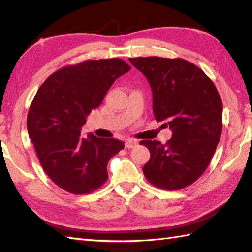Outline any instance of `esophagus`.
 <instances>
[{
    "label": "esophagus",
    "instance_id": "34e87169",
    "mask_svg": "<svg viewBox=\"0 0 252 252\" xmlns=\"http://www.w3.org/2000/svg\"><path fill=\"white\" fill-rule=\"evenodd\" d=\"M137 145V141L133 140V138H127L126 141V148H133Z\"/></svg>",
    "mask_w": 252,
    "mask_h": 252
}]
</instances>
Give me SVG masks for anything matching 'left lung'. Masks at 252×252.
Wrapping results in <instances>:
<instances>
[{"mask_svg":"<svg viewBox=\"0 0 252 252\" xmlns=\"http://www.w3.org/2000/svg\"><path fill=\"white\" fill-rule=\"evenodd\" d=\"M129 61L151 85L155 119L165 121L172 131L165 144L141 141L151 152L143 172L159 189H184L205 172L220 141V95L200 68L182 58L153 56Z\"/></svg>","mask_w":252,"mask_h":252,"instance_id":"obj_1","label":"left lung"}]
</instances>
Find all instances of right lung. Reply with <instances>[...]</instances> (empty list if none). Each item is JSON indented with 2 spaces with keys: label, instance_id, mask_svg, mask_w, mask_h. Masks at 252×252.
<instances>
[{
  "label": "right lung",
  "instance_id": "add662e5",
  "mask_svg": "<svg viewBox=\"0 0 252 252\" xmlns=\"http://www.w3.org/2000/svg\"><path fill=\"white\" fill-rule=\"evenodd\" d=\"M130 69L119 58L85 61L57 70L37 90L27 129L42 168L61 189L89 194L108 179L107 163L125 144L80 133L115 80Z\"/></svg>",
  "mask_w": 252,
  "mask_h": 252
}]
</instances>
